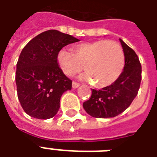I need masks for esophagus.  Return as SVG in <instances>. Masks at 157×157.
Wrapping results in <instances>:
<instances>
[{
    "label": "esophagus",
    "instance_id": "34e87169",
    "mask_svg": "<svg viewBox=\"0 0 157 157\" xmlns=\"http://www.w3.org/2000/svg\"><path fill=\"white\" fill-rule=\"evenodd\" d=\"M79 86H80V84H79L78 82H72V87H73V88H77Z\"/></svg>",
    "mask_w": 157,
    "mask_h": 157
}]
</instances>
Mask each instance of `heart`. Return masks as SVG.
<instances>
[{"mask_svg": "<svg viewBox=\"0 0 157 157\" xmlns=\"http://www.w3.org/2000/svg\"><path fill=\"white\" fill-rule=\"evenodd\" d=\"M57 63L66 75L71 76L84 68L82 78L94 82L98 87L112 85L124 68V53L117 42L98 40L75 45L71 51L62 48L57 54Z\"/></svg>", "mask_w": 157, "mask_h": 157, "instance_id": "obj_1", "label": "heart"}]
</instances>
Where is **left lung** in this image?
Returning a JSON list of instances; mask_svg holds the SVG:
<instances>
[{
    "mask_svg": "<svg viewBox=\"0 0 157 157\" xmlns=\"http://www.w3.org/2000/svg\"><path fill=\"white\" fill-rule=\"evenodd\" d=\"M124 68L112 85L101 90L92 89V96L83 102L86 112L94 118H113L127 109L138 94L141 82V65L138 56L122 39Z\"/></svg>",
    "mask_w": 157,
    "mask_h": 157,
    "instance_id": "obj_1",
    "label": "left lung"
}]
</instances>
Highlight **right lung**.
<instances>
[{"mask_svg":"<svg viewBox=\"0 0 157 157\" xmlns=\"http://www.w3.org/2000/svg\"><path fill=\"white\" fill-rule=\"evenodd\" d=\"M78 41L52 29L37 35L22 48L17 63L16 84L19 102L29 116L48 119L57 113L62 94L72 86V81L58 65L57 54Z\"/></svg>","mask_w":157,"mask_h":157,"instance_id":"add662e5","label":"right lung"}]
</instances>
